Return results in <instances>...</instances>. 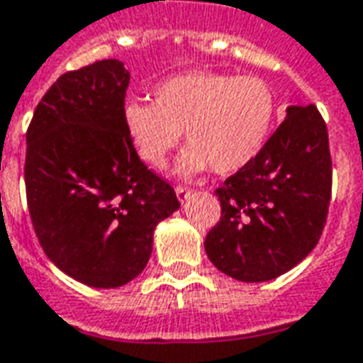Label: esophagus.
I'll return each instance as SVG.
<instances>
[{
	"label": "esophagus",
	"instance_id": "34e87169",
	"mask_svg": "<svg viewBox=\"0 0 363 363\" xmlns=\"http://www.w3.org/2000/svg\"><path fill=\"white\" fill-rule=\"evenodd\" d=\"M176 195H178L179 203H185V201H187V197L191 195V191H189L187 187H184V185H178V187H176Z\"/></svg>",
	"mask_w": 363,
	"mask_h": 363
}]
</instances>
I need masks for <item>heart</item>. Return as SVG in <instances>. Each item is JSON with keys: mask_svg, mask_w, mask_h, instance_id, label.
I'll list each match as a JSON object with an SVG mask.
<instances>
[{"mask_svg": "<svg viewBox=\"0 0 363 363\" xmlns=\"http://www.w3.org/2000/svg\"><path fill=\"white\" fill-rule=\"evenodd\" d=\"M277 110L274 92L259 77L189 71L158 84L155 102L129 100L123 123L137 155L155 168L166 162L184 131L189 147L178 158V176L211 168L230 176L263 152Z\"/></svg>", "mask_w": 363, "mask_h": 363, "instance_id": "obj_1", "label": "heart"}]
</instances>
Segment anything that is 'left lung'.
Masks as SVG:
<instances>
[{
	"mask_svg": "<svg viewBox=\"0 0 363 363\" xmlns=\"http://www.w3.org/2000/svg\"><path fill=\"white\" fill-rule=\"evenodd\" d=\"M330 168L321 113L288 106L263 152L214 191L222 216L205 240L211 263L242 282H267L301 263L327 222Z\"/></svg>",
	"mask_w": 363,
	"mask_h": 363,
	"instance_id": "obj_1",
	"label": "left lung"
}]
</instances>
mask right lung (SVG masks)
Wrapping results in <instances>:
<instances>
[{"label": "right lung", "mask_w": 363, "mask_h": 363, "mask_svg": "<svg viewBox=\"0 0 363 363\" xmlns=\"http://www.w3.org/2000/svg\"><path fill=\"white\" fill-rule=\"evenodd\" d=\"M129 71L102 60L69 71L26 131L28 211L42 250L92 288H120L149 263L156 224L176 193L141 162L123 123Z\"/></svg>", "instance_id": "right-lung-1"}]
</instances>
